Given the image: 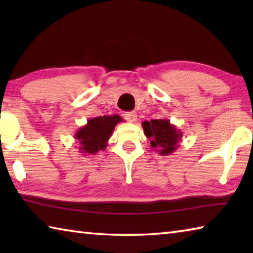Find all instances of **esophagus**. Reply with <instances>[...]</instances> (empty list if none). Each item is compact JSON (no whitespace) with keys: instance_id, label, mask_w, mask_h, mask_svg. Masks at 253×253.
<instances>
[{"instance_id":"34e87169","label":"esophagus","mask_w":253,"mask_h":253,"mask_svg":"<svg viewBox=\"0 0 253 253\" xmlns=\"http://www.w3.org/2000/svg\"><path fill=\"white\" fill-rule=\"evenodd\" d=\"M124 118L129 123H135L137 121V114L135 111H128V113L124 114Z\"/></svg>"}]
</instances>
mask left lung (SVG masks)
I'll use <instances>...</instances> for the list:
<instances>
[{
  "mask_svg": "<svg viewBox=\"0 0 253 253\" xmlns=\"http://www.w3.org/2000/svg\"><path fill=\"white\" fill-rule=\"evenodd\" d=\"M142 126L144 132L151 142L153 149L161 155H170L179 146L183 132L172 125L169 119H152L145 121Z\"/></svg>",
  "mask_w": 253,
  "mask_h": 253,
  "instance_id": "left-lung-1",
  "label": "left lung"
}]
</instances>
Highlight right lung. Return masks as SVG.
Returning a JSON list of instances; mask_svg holds the SVG:
<instances>
[{
    "label": "right lung",
    "mask_w": 253,
    "mask_h": 253,
    "mask_svg": "<svg viewBox=\"0 0 253 253\" xmlns=\"http://www.w3.org/2000/svg\"><path fill=\"white\" fill-rule=\"evenodd\" d=\"M121 122L123 118L118 115L88 119L87 124L80 127L75 134V139L79 143V153L89 156L96 155L99 151H105L115 127Z\"/></svg>",
    "instance_id": "obj_1"
}]
</instances>
